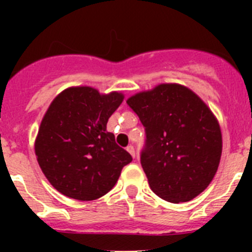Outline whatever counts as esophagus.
I'll return each instance as SVG.
<instances>
[{
	"label": "esophagus",
	"instance_id": "esophagus-1",
	"mask_svg": "<svg viewBox=\"0 0 252 252\" xmlns=\"http://www.w3.org/2000/svg\"><path fill=\"white\" fill-rule=\"evenodd\" d=\"M126 150H127L128 153L131 154V157H132V158H135V148H133L132 145H128L127 148H126Z\"/></svg>",
	"mask_w": 252,
	"mask_h": 252
}]
</instances>
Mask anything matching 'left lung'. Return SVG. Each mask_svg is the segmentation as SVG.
<instances>
[{
    "instance_id": "8db88e82",
    "label": "left lung",
    "mask_w": 252,
    "mask_h": 252,
    "mask_svg": "<svg viewBox=\"0 0 252 252\" xmlns=\"http://www.w3.org/2000/svg\"><path fill=\"white\" fill-rule=\"evenodd\" d=\"M126 102L145 127L141 165L151 190L171 203L201 194L222 154L221 128L209 107L177 83L159 84Z\"/></svg>"
}]
</instances>
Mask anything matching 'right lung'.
Segmentation results:
<instances>
[{
    "instance_id": "obj_1",
    "label": "right lung",
    "mask_w": 252,
    "mask_h": 252,
    "mask_svg": "<svg viewBox=\"0 0 252 252\" xmlns=\"http://www.w3.org/2000/svg\"><path fill=\"white\" fill-rule=\"evenodd\" d=\"M124 94L92 87H69L53 99L40 124L35 154L49 183L77 201L108 193L132 158L107 131Z\"/></svg>"
}]
</instances>
